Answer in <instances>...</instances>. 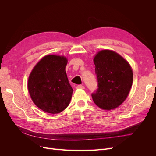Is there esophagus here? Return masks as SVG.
Returning a JSON list of instances; mask_svg holds the SVG:
<instances>
[{"label": "esophagus", "instance_id": "esophagus-1", "mask_svg": "<svg viewBox=\"0 0 156 156\" xmlns=\"http://www.w3.org/2000/svg\"><path fill=\"white\" fill-rule=\"evenodd\" d=\"M77 89H84V87L83 85H77L76 87Z\"/></svg>", "mask_w": 156, "mask_h": 156}]
</instances>
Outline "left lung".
Instances as JSON below:
<instances>
[{
	"instance_id": "obj_1",
	"label": "left lung",
	"mask_w": 156,
	"mask_h": 156,
	"mask_svg": "<svg viewBox=\"0 0 156 156\" xmlns=\"http://www.w3.org/2000/svg\"><path fill=\"white\" fill-rule=\"evenodd\" d=\"M98 88L92 94L94 102L103 110L119 107L129 95L133 83L129 63L116 52L103 49L94 57Z\"/></svg>"
}]
</instances>
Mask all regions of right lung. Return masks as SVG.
Here are the masks:
<instances>
[{"label":"right lung","instance_id":"1","mask_svg":"<svg viewBox=\"0 0 156 156\" xmlns=\"http://www.w3.org/2000/svg\"><path fill=\"white\" fill-rule=\"evenodd\" d=\"M68 61L64 56L48 55L31 71L28 90L33 103L43 111L57 114L69 104L73 90L66 72Z\"/></svg>","mask_w":156,"mask_h":156}]
</instances>
